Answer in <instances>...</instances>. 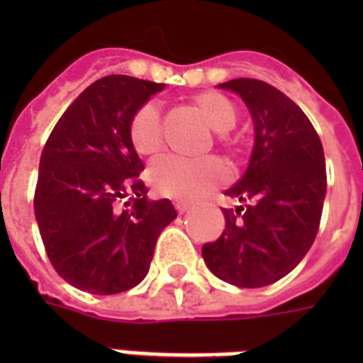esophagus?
Returning <instances> with one entry per match:
<instances>
[{"instance_id": "34e87169", "label": "esophagus", "mask_w": 363, "mask_h": 363, "mask_svg": "<svg viewBox=\"0 0 363 363\" xmlns=\"http://www.w3.org/2000/svg\"><path fill=\"white\" fill-rule=\"evenodd\" d=\"M190 207H192V203H190V201H182V199H177V201H175V209L179 211L181 215H182V213H186Z\"/></svg>"}]
</instances>
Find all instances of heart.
Segmentation results:
<instances>
[{
    "label": "heart",
    "mask_w": 363,
    "mask_h": 363,
    "mask_svg": "<svg viewBox=\"0 0 363 363\" xmlns=\"http://www.w3.org/2000/svg\"><path fill=\"white\" fill-rule=\"evenodd\" d=\"M194 105L203 115L207 124L218 131V141L233 150L235 143L230 131L238 122V111L226 96L218 92H203L194 98ZM128 137L133 150L141 156H152L164 147V122L156 101H147L131 115ZM228 167L216 156L205 158H182L175 154L160 156L148 167V179L154 190L175 199L201 198L213 188L228 181Z\"/></svg>",
    "instance_id": "heart-1"
}]
</instances>
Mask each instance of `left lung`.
I'll return each instance as SVG.
<instances>
[{"label": "left lung", "instance_id": "1", "mask_svg": "<svg viewBox=\"0 0 363 363\" xmlns=\"http://www.w3.org/2000/svg\"><path fill=\"white\" fill-rule=\"evenodd\" d=\"M218 86L241 96L256 135L245 175L226 190L241 205L222 209L226 228L201 256L224 282L262 288L288 275L315 241L326 198L324 148L307 115L275 86L258 79Z\"/></svg>", "mask_w": 363, "mask_h": 363}]
</instances>
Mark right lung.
<instances>
[{
	"label": "right lung",
	"instance_id": "right-lung-1",
	"mask_svg": "<svg viewBox=\"0 0 363 363\" xmlns=\"http://www.w3.org/2000/svg\"><path fill=\"white\" fill-rule=\"evenodd\" d=\"M160 82L109 75L92 82L48 135L33 209L50 264L82 292L109 296L147 277L156 239L177 211L150 201L128 137L131 115Z\"/></svg>",
	"mask_w": 363,
	"mask_h": 363
}]
</instances>
